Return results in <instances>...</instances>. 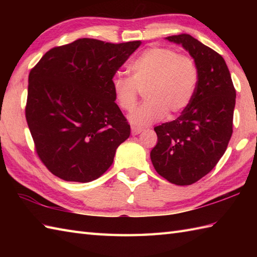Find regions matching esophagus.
<instances>
[{
  "mask_svg": "<svg viewBox=\"0 0 257 257\" xmlns=\"http://www.w3.org/2000/svg\"><path fill=\"white\" fill-rule=\"evenodd\" d=\"M143 133V129L137 128V127H132V135L133 136H137L139 134Z\"/></svg>",
  "mask_w": 257,
  "mask_h": 257,
  "instance_id": "34e87169",
  "label": "esophagus"
}]
</instances>
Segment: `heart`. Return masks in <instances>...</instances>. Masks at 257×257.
Returning <instances> with one entry per match:
<instances>
[{
    "label": "heart",
    "instance_id": "1",
    "mask_svg": "<svg viewBox=\"0 0 257 257\" xmlns=\"http://www.w3.org/2000/svg\"><path fill=\"white\" fill-rule=\"evenodd\" d=\"M130 77L116 74L111 79L114 101L124 111L137 103L138 90H144L143 105L130 114L134 127H148L163 117L181 112L192 99L198 69L193 59L178 55L166 47H149L130 64Z\"/></svg>",
    "mask_w": 257,
    "mask_h": 257
}]
</instances>
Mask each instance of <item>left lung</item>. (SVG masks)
Instances as JSON below:
<instances>
[{
  "mask_svg": "<svg viewBox=\"0 0 257 257\" xmlns=\"http://www.w3.org/2000/svg\"><path fill=\"white\" fill-rule=\"evenodd\" d=\"M194 59L198 83L181 116L155 127L150 152L156 171L169 182L190 185L206 176L224 155L233 133L236 91L220 54L189 34L168 36Z\"/></svg>",
  "mask_w": 257,
  "mask_h": 257,
  "instance_id": "left-lung-1",
  "label": "left lung"
}]
</instances>
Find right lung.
<instances>
[{
	"instance_id": "obj_1",
	"label": "right lung",
	"mask_w": 257,
	"mask_h": 257,
	"mask_svg": "<svg viewBox=\"0 0 257 257\" xmlns=\"http://www.w3.org/2000/svg\"><path fill=\"white\" fill-rule=\"evenodd\" d=\"M140 45L79 38L52 48L31 70L26 121L54 176L90 182L112 165L130 125L114 102L111 79Z\"/></svg>"
}]
</instances>
